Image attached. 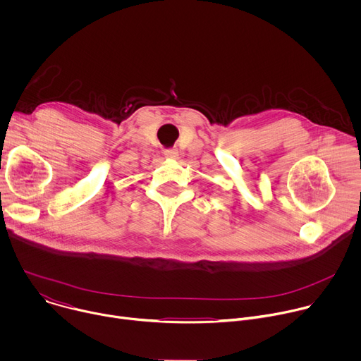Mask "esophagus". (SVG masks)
Instances as JSON below:
<instances>
[{"label": "esophagus", "mask_w": 361, "mask_h": 361, "mask_svg": "<svg viewBox=\"0 0 361 361\" xmlns=\"http://www.w3.org/2000/svg\"><path fill=\"white\" fill-rule=\"evenodd\" d=\"M164 156L167 159H177L178 157V149L177 148H167L164 151Z\"/></svg>", "instance_id": "34e87169"}]
</instances>
